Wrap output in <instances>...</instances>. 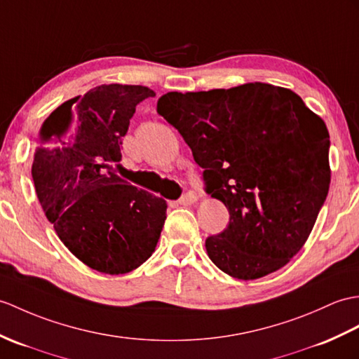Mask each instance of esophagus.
I'll return each instance as SVG.
<instances>
[{"label":"esophagus","instance_id":"esophagus-1","mask_svg":"<svg viewBox=\"0 0 359 359\" xmlns=\"http://www.w3.org/2000/svg\"><path fill=\"white\" fill-rule=\"evenodd\" d=\"M179 205H183V206H188V205H193L194 202H197V196L194 193H185L182 194V197L177 200Z\"/></svg>","mask_w":359,"mask_h":359}]
</instances>
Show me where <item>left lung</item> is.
I'll return each mask as SVG.
<instances>
[{"label": "left lung", "mask_w": 359, "mask_h": 359, "mask_svg": "<svg viewBox=\"0 0 359 359\" xmlns=\"http://www.w3.org/2000/svg\"><path fill=\"white\" fill-rule=\"evenodd\" d=\"M157 113L203 168L205 191L229 223L205 241L220 271L255 280L306 243L329 193V131L292 90L263 82L196 93L170 91Z\"/></svg>", "instance_id": "1"}]
</instances>
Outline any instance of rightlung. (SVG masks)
<instances>
[{
  "instance_id": "obj_1",
  "label": "right lung",
  "mask_w": 359,
  "mask_h": 359,
  "mask_svg": "<svg viewBox=\"0 0 359 359\" xmlns=\"http://www.w3.org/2000/svg\"><path fill=\"white\" fill-rule=\"evenodd\" d=\"M154 91L99 86L64 102L44 121L32 177L57 237L88 268L127 273L154 252L166 202L114 174L136 105Z\"/></svg>"
}]
</instances>
